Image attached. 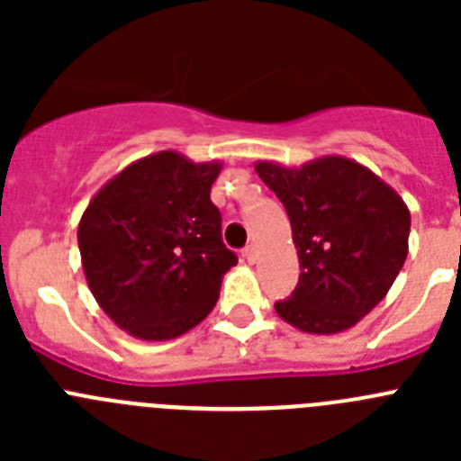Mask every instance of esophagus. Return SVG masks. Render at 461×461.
Segmentation results:
<instances>
[{
  "label": "esophagus",
  "mask_w": 461,
  "mask_h": 461,
  "mask_svg": "<svg viewBox=\"0 0 461 461\" xmlns=\"http://www.w3.org/2000/svg\"><path fill=\"white\" fill-rule=\"evenodd\" d=\"M242 256L247 258V263H256V247L254 244H249V247H244Z\"/></svg>",
  "instance_id": "34e87169"
}]
</instances>
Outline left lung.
<instances>
[{
	"instance_id": "8db88e82",
	"label": "left lung",
	"mask_w": 461,
	"mask_h": 461,
	"mask_svg": "<svg viewBox=\"0 0 461 461\" xmlns=\"http://www.w3.org/2000/svg\"><path fill=\"white\" fill-rule=\"evenodd\" d=\"M256 173L286 207L303 270L293 295L275 303L276 313L312 335L353 328L388 295L409 254L402 195L339 154L300 168L256 161Z\"/></svg>"
}]
</instances>
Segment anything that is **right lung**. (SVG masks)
<instances>
[{"label": "right lung", "instance_id": "1", "mask_svg": "<svg viewBox=\"0 0 461 461\" xmlns=\"http://www.w3.org/2000/svg\"><path fill=\"white\" fill-rule=\"evenodd\" d=\"M219 173L221 161L194 164L164 149L120 170L83 212L78 247L89 291L136 339L166 341L195 328L238 266L210 201Z\"/></svg>", "mask_w": 461, "mask_h": 461}]
</instances>
